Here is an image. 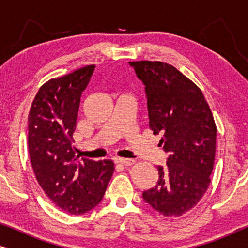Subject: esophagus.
<instances>
[{
	"mask_svg": "<svg viewBox=\"0 0 248 248\" xmlns=\"http://www.w3.org/2000/svg\"><path fill=\"white\" fill-rule=\"evenodd\" d=\"M116 162H118V164H122V165H125V166H131V165L134 164L135 160H134V159L117 158V159H116Z\"/></svg>",
	"mask_w": 248,
	"mask_h": 248,
	"instance_id": "obj_1",
	"label": "esophagus"
}]
</instances>
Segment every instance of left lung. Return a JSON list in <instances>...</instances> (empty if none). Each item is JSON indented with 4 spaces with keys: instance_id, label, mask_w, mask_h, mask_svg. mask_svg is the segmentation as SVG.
Returning <instances> with one entry per match:
<instances>
[{
    "instance_id": "left-lung-1",
    "label": "left lung",
    "mask_w": 248,
    "mask_h": 248,
    "mask_svg": "<svg viewBox=\"0 0 248 248\" xmlns=\"http://www.w3.org/2000/svg\"><path fill=\"white\" fill-rule=\"evenodd\" d=\"M144 84L149 126L162 135L167 165L142 198L165 217H179L198 204L210 184L216 155L217 127L200 88L172 65L128 62Z\"/></svg>"
}]
</instances>
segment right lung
<instances>
[{
    "label": "right lung",
    "instance_id": "add662e5",
    "mask_svg": "<svg viewBox=\"0 0 248 248\" xmlns=\"http://www.w3.org/2000/svg\"><path fill=\"white\" fill-rule=\"evenodd\" d=\"M94 71L88 65L44 83L28 117L31 166L52 202L71 215H82L103 200L114 172L110 160L79 159L72 147L81 94Z\"/></svg>",
    "mask_w": 248,
    "mask_h": 248
}]
</instances>
